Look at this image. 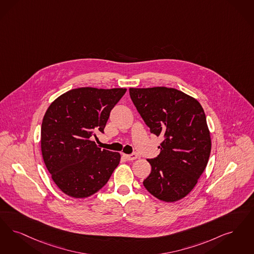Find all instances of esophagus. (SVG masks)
<instances>
[{
	"label": "esophagus",
	"mask_w": 254,
	"mask_h": 254,
	"mask_svg": "<svg viewBox=\"0 0 254 254\" xmlns=\"http://www.w3.org/2000/svg\"><path fill=\"white\" fill-rule=\"evenodd\" d=\"M124 158L127 161H133V160H136L138 158V155L137 154H130V155L124 154Z\"/></svg>",
	"instance_id": "obj_1"
}]
</instances>
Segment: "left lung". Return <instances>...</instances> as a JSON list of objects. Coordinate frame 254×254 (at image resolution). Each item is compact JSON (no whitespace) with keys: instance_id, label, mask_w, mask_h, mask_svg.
I'll use <instances>...</instances> for the list:
<instances>
[{"instance_id":"8db88e82","label":"left lung","mask_w":254,"mask_h":254,"mask_svg":"<svg viewBox=\"0 0 254 254\" xmlns=\"http://www.w3.org/2000/svg\"><path fill=\"white\" fill-rule=\"evenodd\" d=\"M129 93L150 132L163 139L160 155L147 160L151 173L143 186L160 200L178 201L193 190L209 161L212 141L203 108L174 88H130Z\"/></svg>"}]
</instances>
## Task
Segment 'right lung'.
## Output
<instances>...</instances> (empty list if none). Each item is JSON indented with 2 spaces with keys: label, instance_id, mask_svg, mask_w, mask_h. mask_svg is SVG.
<instances>
[{
  "label": "right lung",
  "instance_id": "right-lung-1",
  "mask_svg": "<svg viewBox=\"0 0 254 254\" xmlns=\"http://www.w3.org/2000/svg\"><path fill=\"white\" fill-rule=\"evenodd\" d=\"M126 88H77L52 102L41 124V153L52 180L74 198L98 192L120 163L112 152L91 141L104 132L110 112Z\"/></svg>",
  "mask_w": 254,
  "mask_h": 254
}]
</instances>
